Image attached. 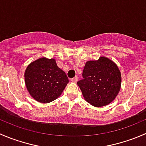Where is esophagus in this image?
Here are the masks:
<instances>
[{
	"label": "esophagus",
	"instance_id": "34e87169",
	"mask_svg": "<svg viewBox=\"0 0 146 146\" xmlns=\"http://www.w3.org/2000/svg\"><path fill=\"white\" fill-rule=\"evenodd\" d=\"M71 81L73 82H77V81H78V77H77V76H76V77H74L73 78H72Z\"/></svg>",
	"mask_w": 146,
	"mask_h": 146
}]
</instances>
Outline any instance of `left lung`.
Wrapping results in <instances>:
<instances>
[{
  "label": "left lung",
  "mask_w": 146,
  "mask_h": 146,
  "mask_svg": "<svg viewBox=\"0 0 146 146\" xmlns=\"http://www.w3.org/2000/svg\"><path fill=\"white\" fill-rule=\"evenodd\" d=\"M83 80L78 82L82 96L88 103L100 107L108 105L121 89V75L118 66L105 56L85 63Z\"/></svg>",
  "instance_id": "left-lung-1"
}]
</instances>
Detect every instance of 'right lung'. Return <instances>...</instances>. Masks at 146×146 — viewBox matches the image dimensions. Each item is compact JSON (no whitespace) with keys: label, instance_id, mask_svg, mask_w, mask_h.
<instances>
[{"label":"right lung","instance_id":"right-lung-1","mask_svg":"<svg viewBox=\"0 0 146 146\" xmlns=\"http://www.w3.org/2000/svg\"><path fill=\"white\" fill-rule=\"evenodd\" d=\"M25 82L32 98L41 103H49L62 94L68 78L54 58L42 57L28 65Z\"/></svg>","mask_w":146,"mask_h":146}]
</instances>
